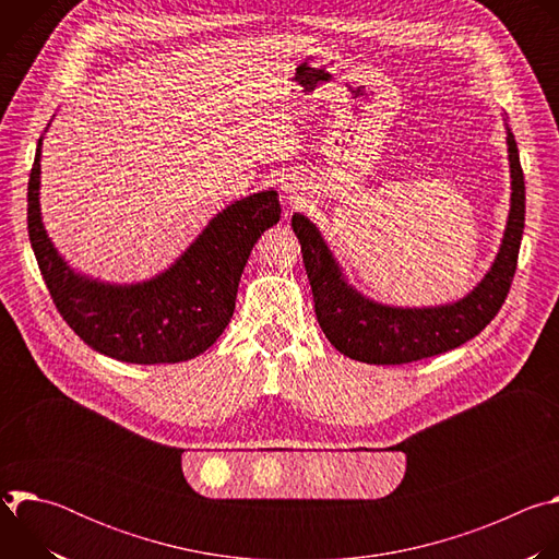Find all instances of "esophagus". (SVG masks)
Instances as JSON below:
<instances>
[{"instance_id": "34e87169", "label": "esophagus", "mask_w": 559, "mask_h": 559, "mask_svg": "<svg viewBox=\"0 0 559 559\" xmlns=\"http://www.w3.org/2000/svg\"><path fill=\"white\" fill-rule=\"evenodd\" d=\"M305 194H307V186L300 177H289L285 179L283 183V199L289 203V205H298L305 201Z\"/></svg>"}]
</instances>
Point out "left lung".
Segmentation results:
<instances>
[{"mask_svg": "<svg viewBox=\"0 0 559 559\" xmlns=\"http://www.w3.org/2000/svg\"><path fill=\"white\" fill-rule=\"evenodd\" d=\"M507 143L513 192L502 246L480 285L457 302L403 309L365 298L347 285L316 225L302 214L292 216L318 325L341 354L367 365H405L455 349L493 321L511 289L524 231V175L509 128Z\"/></svg>", "mask_w": 559, "mask_h": 559, "instance_id": "obj_1", "label": "left lung"}]
</instances>
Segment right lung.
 <instances>
[{
    "label": "right lung",
    "instance_id": "right-lung-1",
    "mask_svg": "<svg viewBox=\"0 0 559 559\" xmlns=\"http://www.w3.org/2000/svg\"><path fill=\"white\" fill-rule=\"evenodd\" d=\"M39 158L41 139L28 179V236L70 330L95 352L134 365L183 362L212 347L234 313L254 243L281 218L278 194L265 190L227 205L164 274L110 285L74 274L52 248L39 212Z\"/></svg>",
    "mask_w": 559,
    "mask_h": 559
}]
</instances>
